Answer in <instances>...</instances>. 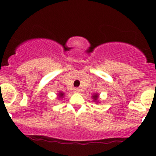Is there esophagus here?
Masks as SVG:
<instances>
[{
    "mask_svg": "<svg viewBox=\"0 0 156 156\" xmlns=\"http://www.w3.org/2000/svg\"><path fill=\"white\" fill-rule=\"evenodd\" d=\"M74 92L75 93H80V89H79V88H75L74 89Z\"/></svg>",
    "mask_w": 156,
    "mask_h": 156,
    "instance_id": "34e87169",
    "label": "esophagus"
}]
</instances>
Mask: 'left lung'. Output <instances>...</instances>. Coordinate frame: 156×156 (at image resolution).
<instances>
[{"instance_id":"1","label":"left lung","mask_w":156,"mask_h":156,"mask_svg":"<svg viewBox=\"0 0 156 156\" xmlns=\"http://www.w3.org/2000/svg\"><path fill=\"white\" fill-rule=\"evenodd\" d=\"M92 99H93V101L95 102L96 104H98L99 103V94L98 93H95L92 95Z\"/></svg>"}]
</instances>
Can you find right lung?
I'll return each instance as SVG.
<instances>
[{"instance_id": "1", "label": "right lung", "mask_w": 156, "mask_h": 156, "mask_svg": "<svg viewBox=\"0 0 156 156\" xmlns=\"http://www.w3.org/2000/svg\"><path fill=\"white\" fill-rule=\"evenodd\" d=\"M65 96V93L62 91H58V93L57 94V98L58 99V100H61V99H62L63 98H64Z\"/></svg>"}]
</instances>
